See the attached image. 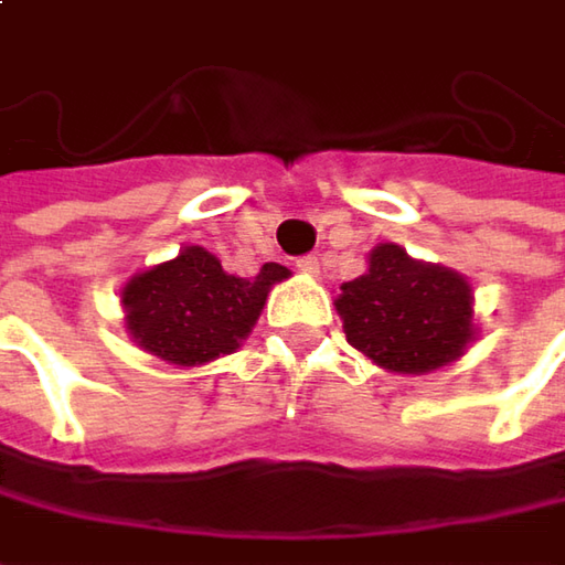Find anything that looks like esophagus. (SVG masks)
<instances>
[{
  "mask_svg": "<svg viewBox=\"0 0 565 565\" xmlns=\"http://www.w3.org/2000/svg\"><path fill=\"white\" fill-rule=\"evenodd\" d=\"M296 267L301 269L305 276H315V273L321 269V264H318V257H315V254H305V257H298Z\"/></svg>",
  "mask_w": 565,
  "mask_h": 565,
  "instance_id": "34e87169",
  "label": "esophagus"
}]
</instances>
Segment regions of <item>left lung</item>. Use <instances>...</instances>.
Segmentation results:
<instances>
[{
  "mask_svg": "<svg viewBox=\"0 0 565 565\" xmlns=\"http://www.w3.org/2000/svg\"><path fill=\"white\" fill-rule=\"evenodd\" d=\"M333 305L355 350L397 375L436 372L465 355L477 333L465 276L413 260L401 244H379Z\"/></svg>",
  "mask_w": 565,
  "mask_h": 565,
  "instance_id": "obj_1",
  "label": "left lung"
}]
</instances>
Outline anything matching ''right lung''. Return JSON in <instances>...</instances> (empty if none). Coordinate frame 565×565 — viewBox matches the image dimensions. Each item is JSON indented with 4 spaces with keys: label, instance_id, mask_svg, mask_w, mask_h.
Wrapping results in <instances>:
<instances>
[{
    "label": "right lung",
    "instance_id": "1",
    "mask_svg": "<svg viewBox=\"0 0 565 565\" xmlns=\"http://www.w3.org/2000/svg\"><path fill=\"white\" fill-rule=\"evenodd\" d=\"M289 269L264 264L257 276H232L200 244L174 260L142 269L124 286L127 333L136 347L171 365H206L235 353L254 330L269 289Z\"/></svg>",
    "mask_w": 565,
    "mask_h": 565
}]
</instances>
